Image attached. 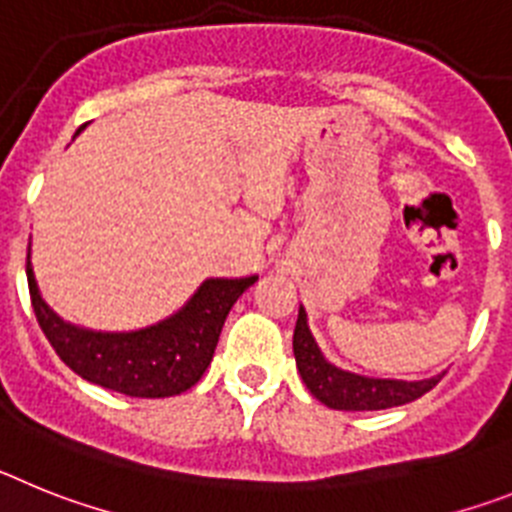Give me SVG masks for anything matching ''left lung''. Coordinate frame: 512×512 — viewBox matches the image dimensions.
Instances as JSON below:
<instances>
[{"instance_id":"left-lung-1","label":"left lung","mask_w":512,"mask_h":512,"mask_svg":"<svg viewBox=\"0 0 512 512\" xmlns=\"http://www.w3.org/2000/svg\"><path fill=\"white\" fill-rule=\"evenodd\" d=\"M293 355H296V368H299L306 389L332 410H389V407L415 402L443 379V373L422 381L376 379V376H363V373L335 366L324 358L322 348L311 335L304 306H299V319H296V330H293Z\"/></svg>"}]
</instances>
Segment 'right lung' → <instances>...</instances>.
<instances>
[{
	"instance_id": "add662e5",
	"label": "right lung",
	"mask_w": 512,
	"mask_h": 512,
	"mask_svg": "<svg viewBox=\"0 0 512 512\" xmlns=\"http://www.w3.org/2000/svg\"><path fill=\"white\" fill-rule=\"evenodd\" d=\"M255 281L257 275L206 278L167 319L141 330L102 332L66 322L51 309L35 281L28 252L30 299L56 355L90 384L141 399L175 397L201 381L231 306Z\"/></svg>"
}]
</instances>
